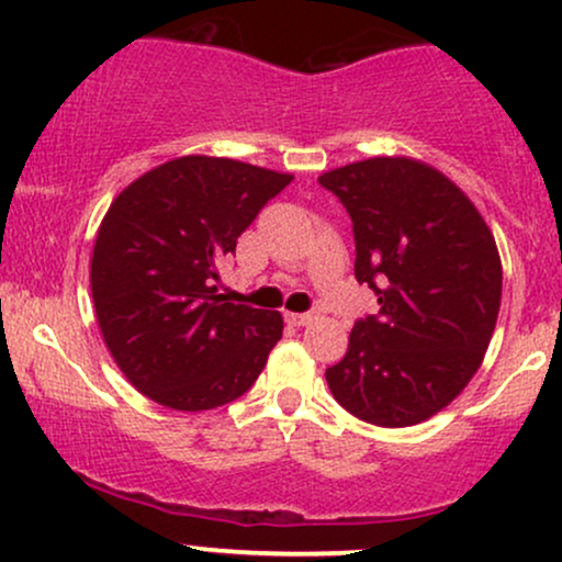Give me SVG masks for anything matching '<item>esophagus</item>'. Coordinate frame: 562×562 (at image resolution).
Returning <instances> with one entry per match:
<instances>
[{"label": "esophagus", "mask_w": 562, "mask_h": 562, "mask_svg": "<svg viewBox=\"0 0 562 562\" xmlns=\"http://www.w3.org/2000/svg\"><path fill=\"white\" fill-rule=\"evenodd\" d=\"M285 319H288V325H293V327H306V325H312V322H314V314H293V312H288Z\"/></svg>", "instance_id": "34e87169"}]
</instances>
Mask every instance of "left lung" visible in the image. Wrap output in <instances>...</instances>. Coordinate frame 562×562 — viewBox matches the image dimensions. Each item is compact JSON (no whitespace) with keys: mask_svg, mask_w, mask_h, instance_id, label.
Segmentation results:
<instances>
[{"mask_svg":"<svg viewBox=\"0 0 562 562\" xmlns=\"http://www.w3.org/2000/svg\"><path fill=\"white\" fill-rule=\"evenodd\" d=\"M319 184L353 222V274L378 293L325 378L335 402L380 428L417 425L465 391L486 357L502 259L473 200L425 160L378 156Z\"/></svg>","mask_w":562,"mask_h":562,"instance_id":"8db88e82","label":"left lung"}]
</instances>
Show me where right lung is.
<instances>
[{"instance_id": "1", "label": "right lung", "mask_w": 562, "mask_h": 562, "mask_svg": "<svg viewBox=\"0 0 562 562\" xmlns=\"http://www.w3.org/2000/svg\"><path fill=\"white\" fill-rule=\"evenodd\" d=\"M293 173L232 158L182 156L115 195L92 250L102 340L128 383L177 412L243 396L282 338V314L216 295L218 263L235 254L269 198Z\"/></svg>"}]
</instances>
